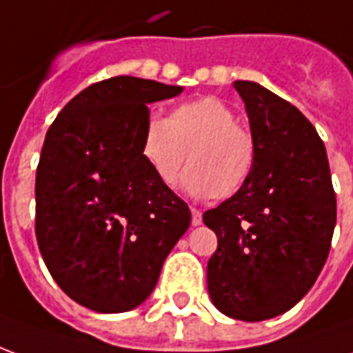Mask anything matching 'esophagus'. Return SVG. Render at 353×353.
Returning <instances> with one entry per match:
<instances>
[{"mask_svg": "<svg viewBox=\"0 0 353 353\" xmlns=\"http://www.w3.org/2000/svg\"><path fill=\"white\" fill-rule=\"evenodd\" d=\"M191 214H192V227H199V225H202V212L200 210H196V208H191Z\"/></svg>", "mask_w": 353, "mask_h": 353, "instance_id": "34e87169", "label": "esophagus"}]
</instances>
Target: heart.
Here are the masks:
<instances>
[{
	"mask_svg": "<svg viewBox=\"0 0 353 353\" xmlns=\"http://www.w3.org/2000/svg\"><path fill=\"white\" fill-rule=\"evenodd\" d=\"M183 189L196 199H229L252 177L257 143L236 124L234 111L215 96L179 103L168 119H151L141 138V157L164 187H174L187 162Z\"/></svg>",
	"mask_w": 353,
	"mask_h": 353,
	"instance_id": "b5f03b06",
	"label": "heart"
}]
</instances>
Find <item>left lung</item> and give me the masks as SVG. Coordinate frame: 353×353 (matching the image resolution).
Returning <instances> with one entry per match:
<instances>
[{
    "instance_id": "8db88e82",
    "label": "left lung",
    "mask_w": 353,
    "mask_h": 353,
    "mask_svg": "<svg viewBox=\"0 0 353 353\" xmlns=\"http://www.w3.org/2000/svg\"><path fill=\"white\" fill-rule=\"evenodd\" d=\"M257 161L248 183L202 215L217 234L208 261L215 308L242 321L280 316L303 299L325 265L334 199L325 145L306 117L253 81H234Z\"/></svg>"
}]
</instances>
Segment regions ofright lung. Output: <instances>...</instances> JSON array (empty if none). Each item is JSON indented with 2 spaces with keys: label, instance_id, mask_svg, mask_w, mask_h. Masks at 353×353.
Masks as SVG:
<instances>
[{
  "label": "right lung",
  "instance_id": "obj_1",
  "mask_svg": "<svg viewBox=\"0 0 353 353\" xmlns=\"http://www.w3.org/2000/svg\"><path fill=\"white\" fill-rule=\"evenodd\" d=\"M183 87L119 75L68 101L35 176V236L60 289L100 314L136 308L191 225V210L141 157L149 103Z\"/></svg>",
  "mask_w": 353,
  "mask_h": 353
}]
</instances>
